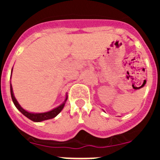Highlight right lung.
<instances>
[{
    "label": "right lung",
    "mask_w": 160,
    "mask_h": 160,
    "mask_svg": "<svg viewBox=\"0 0 160 160\" xmlns=\"http://www.w3.org/2000/svg\"><path fill=\"white\" fill-rule=\"evenodd\" d=\"M12 71H11V76H12ZM10 93H11V97H12V102H13L14 105H15V107H17V109H18V111H19L21 113H22L25 117H27V118H29L30 120L37 122H42V121H44V120L50 119V118H54V117L57 116L58 114L62 111V110L63 107H64L65 106V103H66V100H67V94H66L65 101L63 102L61 105H59L58 107H55V108H53V110H51V111H47V112H43V113H32V112H29V111H27L26 110L22 108V107H21V105L18 103V100L16 99V98H15V96H14L11 83H10Z\"/></svg>",
    "instance_id": "1"
}]
</instances>
